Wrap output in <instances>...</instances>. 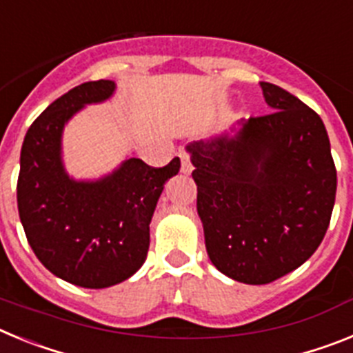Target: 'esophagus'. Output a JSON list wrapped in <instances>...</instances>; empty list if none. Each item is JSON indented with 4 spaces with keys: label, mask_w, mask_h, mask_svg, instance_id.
I'll return each mask as SVG.
<instances>
[{
    "label": "esophagus",
    "mask_w": 353,
    "mask_h": 353,
    "mask_svg": "<svg viewBox=\"0 0 353 353\" xmlns=\"http://www.w3.org/2000/svg\"><path fill=\"white\" fill-rule=\"evenodd\" d=\"M180 161H182V173L191 174V171H192L191 157H189V154H187L185 150H180Z\"/></svg>",
    "instance_id": "34e87169"
}]
</instances>
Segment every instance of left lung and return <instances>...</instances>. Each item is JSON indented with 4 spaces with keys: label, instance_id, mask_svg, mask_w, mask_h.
<instances>
[{
    "label": "left lung",
    "instance_id": "1",
    "mask_svg": "<svg viewBox=\"0 0 353 353\" xmlns=\"http://www.w3.org/2000/svg\"><path fill=\"white\" fill-rule=\"evenodd\" d=\"M260 86L272 113L187 146L208 258L245 285L276 281L316 251L338 185L322 118L276 84Z\"/></svg>",
    "mask_w": 353,
    "mask_h": 353
}]
</instances>
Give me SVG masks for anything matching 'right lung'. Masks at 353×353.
Wrapping results in <instances>:
<instances>
[{
    "label": "right lung",
    "mask_w": 353,
    "mask_h": 353,
    "mask_svg": "<svg viewBox=\"0 0 353 353\" xmlns=\"http://www.w3.org/2000/svg\"><path fill=\"white\" fill-rule=\"evenodd\" d=\"M113 92L109 79L72 88L31 123L21 150L17 208L28 242L49 272L83 288H108L138 272L159 196L180 171L179 157L164 168L132 157L95 182L68 176L61 162L65 123Z\"/></svg>",
    "instance_id": "1"
}]
</instances>
